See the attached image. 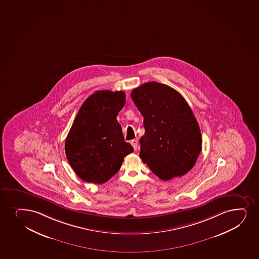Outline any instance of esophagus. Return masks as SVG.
I'll return each instance as SVG.
<instances>
[{"mask_svg": "<svg viewBox=\"0 0 259 259\" xmlns=\"http://www.w3.org/2000/svg\"><path fill=\"white\" fill-rule=\"evenodd\" d=\"M132 146L134 147V149L136 151L138 148V140H133L131 141Z\"/></svg>", "mask_w": 259, "mask_h": 259, "instance_id": "34e87169", "label": "esophagus"}]
</instances>
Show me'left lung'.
Masks as SVG:
<instances>
[{
  "label": "left lung",
  "instance_id": "1",
  "mask_svg": "<svg viewBox=\"0 0 259 259\" xmlns=\"http://www.w3.org/2000/svg\"><path fill=\"white\" fill-rule=\"evenodd\" d=\"M131 97L144 117L142 161L164 181L187 174L202 150V137L186 100L175 89L156 81L134 89Z\"/></svg>",
  "mask_w": 259,
  "mask_h": 259
}]
</instances>
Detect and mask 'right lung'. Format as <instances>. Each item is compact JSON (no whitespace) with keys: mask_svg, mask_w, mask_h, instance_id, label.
<instances>
[{"mask_svg":"<svg viewBox=\"0 0 259 259\" xmlns=\"http://www.w3.org/2000/svg\"><path fill=\"white\" fill-rule=\"evenodd\" d=\"M125 102L124 92L96 91L82 104L65 143L71 167L85 182L103 184L134 152L116 117Z\"/></svg>","mask_w":259,"mask_h":259,"instance_id":"obj_1","label":"right lung"}]
</instances>
